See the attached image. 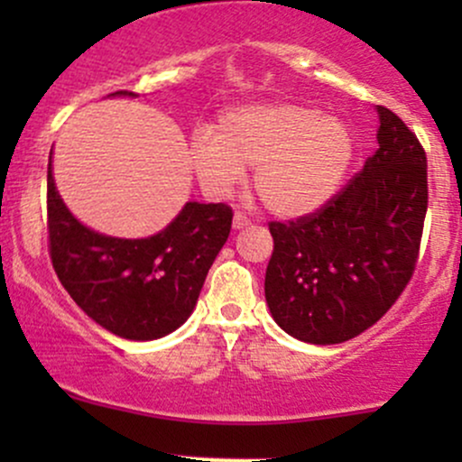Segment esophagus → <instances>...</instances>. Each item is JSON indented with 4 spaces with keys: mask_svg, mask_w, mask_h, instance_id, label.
I'll use <instances>...</instances> for the list:
<instances>
[{
    "mask_svg": "<svg viewBox=\"0 0 462 462\" xmlns=\"http://www.w3.org/2000/svg\"><path fill=\"white\" fill-rule=\"evenodd\" d=\"M252 224V219H249V217H245L243 213H235V219H232V226L236 227V230H241V227H245V226H249Z\"/></svg>",
    "mask_w": 462,
    "mask_h": 462,
    "instance_id": "esophagus-1",
    "label": "esophagus"
}]
</instances>
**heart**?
Wrapping results in <instances>:
<instances>
[{
	"mask_svg": "<svg viewBox=\"0 0 462 462\" xmlns=\"http://www.w3.org/2000/svg\"><path fill=\"white\" fill-rule=\"evenodd\" d=\"M354 156L341 119L291 102L252 104L221 116L219 132L201 128L190 161L206 190L227 195L256 167L254 189L272 213L306 215L337 190Z\"/></svg>",
	"mask_w": 462,
	"mask_h": 462,
	"instance_id": "heart-1",
	"label": "heart"
}]
</instances>
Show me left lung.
<instances>
[{"label": "left lung", "instance_id": "8db88e82", "mask_svg": "<svg viewBox=\"0 0 462 462\" xmlns=\"http://www.w3.org/2000/svg\"><path fill=\"white\" fill-rule=\"evenodd\" d=\"M378 150L315 213L269 221L264 298L284 332L349 341L384 315L415 273L428 210V161L415 132L378 106Z\"/></svg>", "mask_w": 462, "mask_h": 462}]
</instances>
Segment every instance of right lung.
I'll return each mask as SVG.
<instances>
[{
    "mask_svg": "<svg viewBox=\"0 0 462 462\" xmlns=\"http://www.w3.org/2000/svg\"><path fill=\"white\" fill-rule=\"evenodd\" d=\"M232 215L227 204L189 201L150 238L104 236L69 213L47 164V247L58 280L95 323L130 341L161 338L189 319Z\"/></svg>",
    "mask_w": 462,
    "mask_h": 462,
    "instance_id": "obj_1",
    "label": "right lung"
}]
</instances>
